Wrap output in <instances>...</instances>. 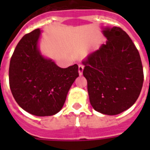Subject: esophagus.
Returning a JSON list of instances; mask_svg holds the SVG:
<instances>
[{"instance_id":"esophagus-1","label":"esophagus","mask_w":150,"mask_h":150,"mask_svg":"<svg viewBox=\"0 0 150 150\" xmlns=\"http://www.w3.org/2000/svg\"><path fill=\"white\" fill-rule=\"evenodd\" d=\"M83 68H84V67L81 64H79V74L81 75L83 74Z\"/></svg>"}]
</instances>
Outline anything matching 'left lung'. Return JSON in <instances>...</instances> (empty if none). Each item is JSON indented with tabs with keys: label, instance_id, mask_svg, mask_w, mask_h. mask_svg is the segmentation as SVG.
I'll return each mask as SVG.
<instances>
[{
	"label": "left lung",
	"instance_id": "8db88e82",
	"mask_svg": "<svg viewBox=\"0 0 150 150\" xmlns=\"http://www.w3.org/2000/svg\"><path fill=\"white\" fill-rule=\"evenodd\" d=\"M105 44L83 61L91 106L105 115L129 109L142 91L144 74L137 49L121 28L103 29Z\"/></svg>",
	"mask_w": 150,
	"mask_h": 150
}]
</instances>
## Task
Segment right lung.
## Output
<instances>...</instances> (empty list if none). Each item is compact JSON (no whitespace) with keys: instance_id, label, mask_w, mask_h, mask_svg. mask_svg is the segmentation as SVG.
Instances as JSON below:
<instances>
[{"instance_id":"obj_1","label":"right lung","mask_w":150,"mask_h":150,"mask_svg":"<svg viewBox=\"0 0 150 150\" xmlns=\"http://www.w3.org/2000/svg\"><path fill=\"white\" fill-rule=\"evenodd\" d=\"M41 32L36 29L25 34L16 46L9 63V87L22 109L34 116H53L62 109L79 67L61 68L42 55Z\"/></svg>"}]
</instances>
